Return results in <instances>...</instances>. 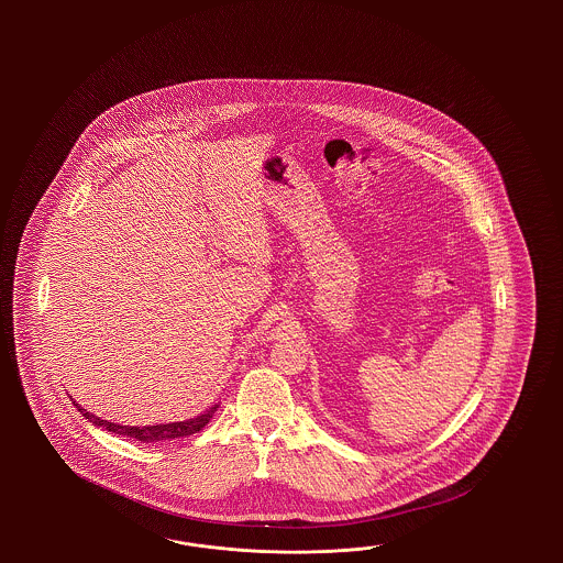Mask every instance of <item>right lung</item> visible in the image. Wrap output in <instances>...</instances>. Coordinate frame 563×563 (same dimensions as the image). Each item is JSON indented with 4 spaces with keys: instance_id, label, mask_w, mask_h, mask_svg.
<instances>
[{
    "instance_id": "right-lung-1",
    "label": "right lung",
    "mask_w": 563,
    "mask_h": 563,
    "mask_svg": "<svg viewBox=\"0 0 563 563\" xmlns=\"http://www.w3.org/2000/svg\"><path fill=\"white\" fill-rule=\"evenodd\" d=\"M76 402V400H74ZM78 407V405H76ZM219 409V405H212L210 409L200 412L198 417L194 419H186V421H175V423H161V426H120V423H111V421H104L101 417L88 412V410L78 407V410L82 412V417H86L92 426L102 427L111 433H118V435H125L130 440H136L140 443H163L170 442V440H181V438H188L191 433H198L202 427L212 419L214 410Z\"/></svg>"
}]
</instances>
